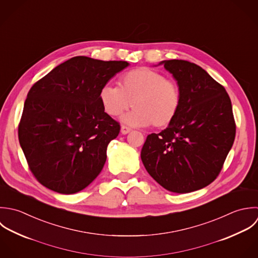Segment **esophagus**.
<instances>
[{
	"label": "esophagus",
	"instance_id": "obj_1",
	"mask_svg": "<svg viewBox=\"0 0 258 258\" xmlns=\"http://www.w3.org/2000/svg\"><path fill=\"white\" fill-rule=\"evenodd\" d=\"M129 132H131V129L129 128V127H127V126H121V133L123 134V135H126V134H128Z\"/></svg>",
	"mask_w": 258,
	"mask_h": 258
}]
</instances>
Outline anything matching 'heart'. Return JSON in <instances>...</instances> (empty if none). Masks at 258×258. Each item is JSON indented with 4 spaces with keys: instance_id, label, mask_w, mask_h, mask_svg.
I'll use <instances>...</instances> for the list:
<instances>
[{
    "instance_id": "obj_1",
    "label": "heart",
    "mask_w": 258,
    "mask_h": 258,
    "mask_svg": "<svg viewBox=\"0 0 258 258\" xmlns=\"http://www.w3.org/2000/svg\"><path fill=\"white\" fill-rule=\"evenodd\" d=\"M103 110L111 117L123 116V122L135 126L155 128L169 126L179 113L182 96L178 85L150 68L128 71L118 81V88L105 85L99 92Z\"/></svg>"
}]
</instances>
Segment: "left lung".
<instances>
[{
    "instance_id": "1",
    "label": "left lung",
    "mask_w": 258,
    "mask_h": 258,
    "mask_svg": "<svg viewBox=\"0 0 258 258\" xmlns=\"http://www.w3.org/2000/svg\"><path fill=\"white\" fill-rule=\"evenodd\" d=\"M159 65L176 80L182 102L166 129L147 136L141 160L166 190L193 192L215 180L233 145L231 101L224 87L194 63L165 60Z\"/></svg>"
}]
</instances>
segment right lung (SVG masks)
I'll return each instance as SVG.
<instances>
[{"mask_svg":"<svg viewBox=\"0 0 258 258\" xmlns=\"http://www.w3.org/2000/svg\"><path fill=\"white\" fill-rule=\"evenodd\" d=\"M130 64L77 56L30 89L19 125L29 167L45 187L77 193L99 175L120 125L102 108L99 92Z\"/></svg>","mask_w":258,"mask_h":258,"instance_id":"obj_1","label":"right lung"}]
</instances>
